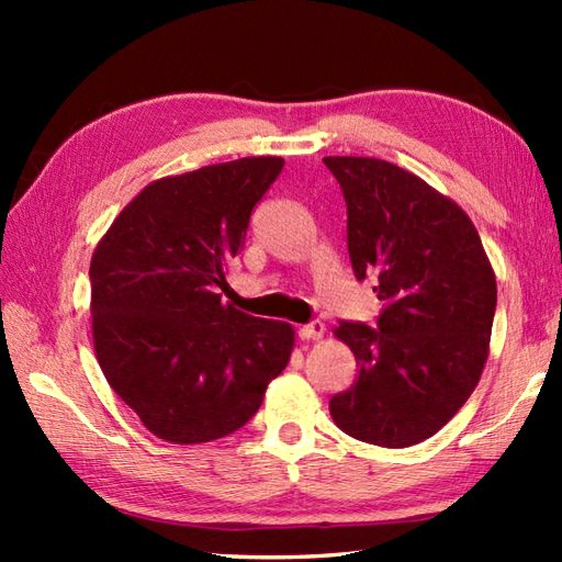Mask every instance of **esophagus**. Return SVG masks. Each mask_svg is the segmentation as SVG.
Wrapping results in <instances>:
<instances>
[{
    "label": "esophagus",
    "mask_w": 562,
    "mask_h": 562,
    "mask_svg": "<svg viewBox=\"0 0 562 562\" xmlns=\"http://www.w3.org/2000/svg\"><path fill=\"white\" fill-rule=\"evenodd\" d=\"M324 330H326V326L321 324V321H312V324H306L296 330V336H300L302 340H318V338H324Z\"/></svg>",
    "instance_id": "obj_1"
}]
</instances>
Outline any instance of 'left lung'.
Masks as SVG:
<instances>
[{"instance_id": "obj_1", "label": "left lung", "mask_w": 562, "mask_h": 562, "mask_svg": "<svg viewBox=\"0 0 562 562\" xmlns=\"http://www.w3.org/2000/svg\"><path fill=\"white\" fill-rule=\"evenodd\" d=\"M348 205L357 280L374 278L376 326L340 321L360 376L330 398L345 435L403 449L432 437L483 374L497 306L495 272L457 202L396 164L326 157Z\"/></svg>"}]
</instances>
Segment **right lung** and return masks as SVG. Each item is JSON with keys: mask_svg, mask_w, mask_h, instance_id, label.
<instances>
[{"mask_svg": "<svg viewBox=\"0 0 562 562\" xmlns=\"http://www.w3.org/2000/svg\"><path fill=\"white\" fill-rule=\"evenodd\" d=\"M282 166V157H250L154 181L93 250L97 360L159 439L200 445L236 432L290 362V324L217 294Z\"/></svg>", "mask_w": 562, "mask_h": 562, "instance_id": "1", "label": "right lung"}]
</instances>
